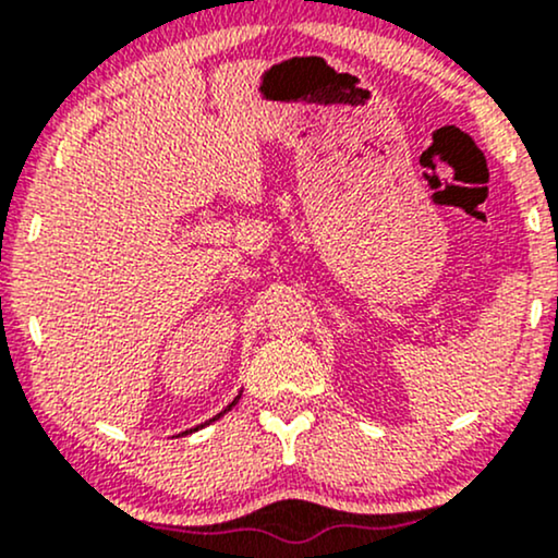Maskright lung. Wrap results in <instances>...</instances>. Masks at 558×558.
Listing matches in <instances>:
<instances>
[{
	"label": "right lung",
	"instance_id": "obj_1",
	"mask_svg": "<svg viewBox=\"0 0 558 558\" xmlns=\"http://www.w3.org/2000/svg\"><path fill=\"white\" fill-rule=\"evenodd\" d=\"M235 401H239V399H235ZM235 401H233V403H235ZM233 403H230V407H233ZM230 407H228V409H230ZM228 409H226V412H228ZM226 412H220V414H217V417H213V420H209V422H215V420H220V417H222V414H226ZM194 430H196V427H194Z\"/></svg>",
	"mask_w": 558,
	"mask_h": 558
}]
</instances>
